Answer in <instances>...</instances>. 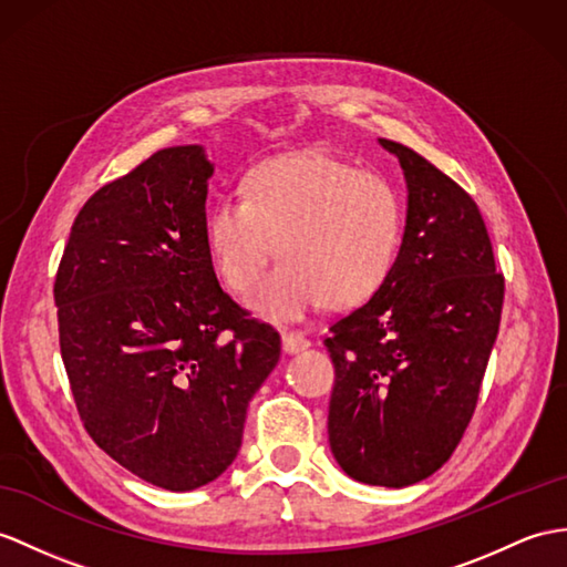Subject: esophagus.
<instances>
[{
    "label": "esophagus",
    "mask_w": 567,
    "mask_h": 567,
    "mask_svg": "<svg viewBox=\"0 0 567 567\" xmlns=\"http://www.w3.org/2000/svg\"><path fill=\"white\" fill-rule=\"evenodd\" d=\"M281 343H284V351H286L288 355H293V353H300V351L310 349V339L298 334V331H281Z\"/></svg>",
    "instance_id": "obj_1"
}]
</instances>
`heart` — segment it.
I'll return each mask as SVG.
<instances>
[{
  "instance_id": "b5f03b06",
  "label": "heart",
  "mask_w": 567,
  "mask_h": 567,
  "mask_svg": "<svg viewBox=\"0 0 567 567\" xmlns=\"http://www.w3.org/2000/svg\"><path fill=\"white\" fill-rule=\"evenodd\" d=\"M402 199L390 179L329 154L255 165L243 199L224 197L204 216L220 279L250 291L274 247L281 257L247 298L261 320L291 322L320 306L353 308L380 291L402 243Z\"/></svg>"
}]
</instances>
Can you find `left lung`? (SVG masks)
Masks as SVG:
<instances>
[{
	"label": "left lung",
	"instance_id": "left-lung-1",
	"mask_svg": "<svg viewBox=\"0 0 567 567\" xmlns=\"http://www.w3.org/2000/svg\"><path fill=\"white\" fill-rule=\"evenodd\" d=\"M378 142L404 173V236L380 291L329 327L327 431L343 474L404 488L435 474L472 421L505 284L474 199L413 148Z\"/></svg>",
	"mask_w": 567,
	"mask_h": 567
}]
</instances>
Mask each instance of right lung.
Returning a JSON list of instances; mask_svg holds the SVG:
<instances>
[{
  "label": "right lung",
  "mask_w": 567,
  "mask_h": 567,
  "mask_svg": "<svg viewBox=\"0 0 567 567\" xmlns=\"http://www.w3.org/2000/svg\"><path fill=\"white\" fill-rule=\"evenodd\" d=\"M214 163L161 148L79 212L54 279L62 361L93 443L185 493L238 457L281 337L220 288L204 238Z\"/></svg>",
  "instance_id": "right-lung-1"
}]
</instances>
